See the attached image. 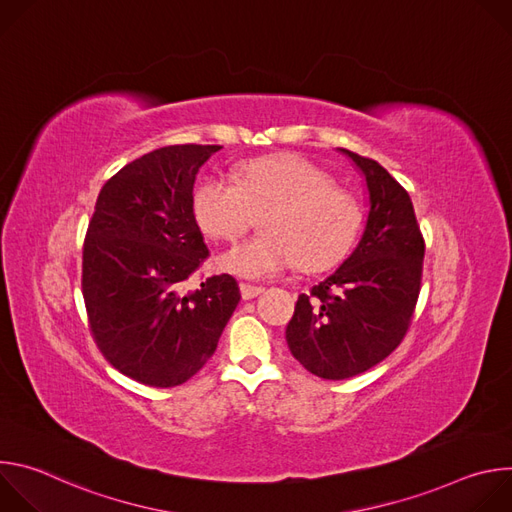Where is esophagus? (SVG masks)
Listing matches in <instances>:
<instances>
[{"instance_id": "obj_1", "label": "esophagus", "mask_w": 512, "mask_h": 512, "mask_svg": "<svg viewBox=\"0 0 512 512\" xmlns=\"http://www.w3.org/2000/svg\"><path fill=\"white\" fill-rule=\"evenodd\" d=\"M239 287H241V296H243V300H253V298L261 296L263 291H265L263 287H257V285H251V283H241Z\"/></svg>"}]
</instances>
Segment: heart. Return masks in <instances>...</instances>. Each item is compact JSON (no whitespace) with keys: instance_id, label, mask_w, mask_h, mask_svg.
<instances>
[{"instance_id":"b5f03b06","label":"heart","mask_w":512,"mask_h":512,"mask_svg":"<svg viewBox=\"0 0 512 512\" xmlns=\"http://www.w3.org/2000/svg\"><path fill=\"white\" fill-rule=\"evenodd\" d=\"M198 227L212 239L235 241L263 214L255 239L218 257V267L245 279H267L294 269H324L346 255L358 227L356 200L330 176L298 156L249 162L239 180L206 176L194 190Z\"/></svg>"}]
</instances>
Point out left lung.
<instances>
[{"instance_id":"left-lung-1","label":"left lung","mask_w":512,"mask_h":512,"mask_svg":"<svg viewBox=\"0 0 512 512\" xmlns=\"http://www.w3.org/2000/svg\"><path fill=\"white\" fill-rule=\"evenodd\" d=\"M338 150L367 182V227L350 257L298 298L285 328L296 360L330 381L369 371L401 344L419 298L425 253L407 190L379 162Z\"/></svg>"}]
</instances>
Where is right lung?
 <instances>
[{"label":"right lung","mask_w":512,"mask_h":512,"mask_svg":"<svg viewBox=\"0 0 512 512\" xmlns=\"http://www.w3.org/2000/svg\"><path fill=\"white\" fill-rule=\"evenodd\" d=\"M223 145H168L123 166L101 188L83 249L93 338L113 367L176 387L214 354L241 294L233 275L184 291L208 257L192 208L194 180Z\"/></svg>","instance_id":"add662e5"}]
</instances>
